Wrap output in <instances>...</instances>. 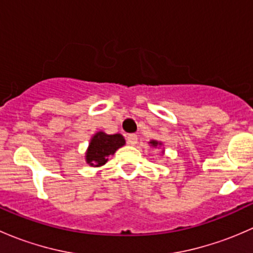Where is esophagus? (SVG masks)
<instances>
[{"label": "esophagus", "instance_id": "1", "mask_svg": "<svg viewBox=\"0 0 253 253\" xmlns=\"http://www.w3.org/2000/svg\"><path fill=\"white\" fill-rule=\"evenodd\" d=\"M137 142H138V137H137V134H128V136H127V144L134 145L137 144Z\"/></svg>", "mask_w": 253, "mask_h": 253}]
</instances>
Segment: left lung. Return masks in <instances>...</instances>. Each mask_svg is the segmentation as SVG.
<instances>
[{
    "label": "left lung",
    "instance_id": "1",
    "mask_svg": "<svg viewBox=\"0 0 253 253\" xmlns=\"http://www.w3.org/2000/svg\"><path fill=\"white\" fill-rule=\"evenodd\" d=\"M150 144L154 145V147H155V145H158V142L157 141H152V142H150ZM159 144H160V143H159Z\"/></svg>",
    "mask_w": 253,
    "mask_h": 253
}]
</instances>
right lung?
<instances>
[{
	"label": "right lung",
	"mask_w": 253,
	"mask_h": 253,
	"mask_svg": "<svg viewBox=\"0 0 253 253\" xmlns=\"http://www.w3.org/2000/svg\"><path fill=\"white\" fill-rule=\"evenodd\" d=\"M124 144L125 139L121 134H106L104 132H98L91 138L86 150V163L91 167H101L108 162L106 157L114 154Z\"/></svg>",
	"instance_id": "obj_1"
}]
</instances>
